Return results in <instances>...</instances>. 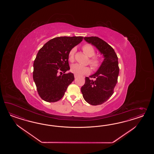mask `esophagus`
<instances>
[{
    "mask_svg": "<svg viewBox=\"0 0 154 154\" xmlns=\"http://www.w3.org/2000/svg\"><path fill=\"white\" fill-rule=\"evenodd\" d=\"M79 76L77 75H75V79H76V78H77Z\"/></svg>",
    "mask_w": 154,
    "mask_h": 154,
    "instance_id": "obj_1",
    "label": "esophagus"
}]
</instances>
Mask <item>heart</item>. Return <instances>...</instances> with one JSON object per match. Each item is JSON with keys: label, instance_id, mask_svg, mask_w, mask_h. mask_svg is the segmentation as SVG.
<instances>
[{"label": "heart", "instance_id": "b5f03b06", "mask_svg": "<svg viewBox=\"0 0 154 154\" xmlns=\"http://www.w3.org/2000/svg\"><path fill=\"white\" fill-rule=\"evenodd\" d=\"M82 50L84 53L90 57L89 64L91 65V67L94 70H96L99 68L101 65V60L99 57L97 56H94L95 54V50L93 47L90 44H85L82 46ZM76 51L75 47L72 48L69 52V60L70 62H73L75 61V54ZM70 71L77 75H86L90 72V68L88 66L75 64L72 65Z\"/></svg>", "mask_w": 154, "mask_h": 154}]
</instances>
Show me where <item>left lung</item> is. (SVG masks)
<instances>
[{"instance_id":"obj_1","label":"left lung","mask_w":154,"mask_h":154,"mask_svg":"<svg viewBox=\"0 0 154 154\" xmlns=\"http://www.w3.org/2000/svg\"><path fill=\"white\" fill-rule=\"evenodd\" d=\"M84 39L98 48L104 59L97 72L85 77V83L81 90L84 99L93 106L102 104L113 94L119 73L118 57L115 50L107 42L97 37H85Z\"/></svg>"}]
</instances>
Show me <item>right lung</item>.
<instances>
[{
	"label": "right lung",
	"instance_id": "obj_1",
	"mask_svg": "<svg viewBox=\"0 0 154 154\" xmlns=\"http://www.w3.org/2000/svg\"><path fill=\"white\" fill-rule=\"evenodd\" d=\"M84 37H60L52 39L39 50L34 61L33 76L38 93L47 102H56L64 96L75 79L68 63L69 52Z\"/></svg>",
	"mask_w": 154,
	"mask_h": 154
}]
</instances>
